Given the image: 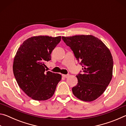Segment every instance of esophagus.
Returning a JSON list of instances; mask_svg holds the SVG:
<instances>
[{
  "label": "esophagus",
  "instance_id": "1",
  "mask_svg": "<svg viewBox=\"0 0 126 126\" xmlns=\"http://www.w3.org/2000/svg\"><path fill=\"white\" fill-rule=\"evenodd\" d=\"M62 76L64 78H67L69 76V74H62Z\"/></svg>",
  "mask_w": 126,
  "mask_h": 126
}]
</instances>
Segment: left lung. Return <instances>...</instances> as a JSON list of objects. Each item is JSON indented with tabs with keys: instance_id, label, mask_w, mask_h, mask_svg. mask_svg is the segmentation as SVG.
Returning <instances> with one entry per match:
<instances>
[{
	"instance_id": "left-lung-1",
	"label": "left lung",
	"mask_w": 126,
	"mask_h": 126,
	"mask_svg": "<svg viewBox=\"0 0 126 126\" xmlns=\"http://www.w3.org/2000/svg\"><path fill=\"white\" fill-rule=\"evenodd\" d=\"M71 47L77 60L80 61L83 73L76 76L73 94L82 101H94L103 93L112 78L113 61L109 49L98 38L92 35L62 37Z\"/></svg>"
}]
</instances>
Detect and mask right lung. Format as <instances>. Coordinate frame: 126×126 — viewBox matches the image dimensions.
<instances>
[{
    "label": "right lung",
    "mask_w": 126,
    "mask_h": 126,
    "mask_svg": "<svg viewBox=\"0 0 126 126\" xmlns=\"http://www.w3.org/2000/svg\"><path fill=\"white\" fill-rule=\"evenodd\" d=\"M61 37L39 35L29 38L21 44L14 57L13 70L20 88L35 101H45L54 94L61 80L60 74L46 72L45 62Z\"/></svg>",
    "instance_id": "add662e5"
}]
</instances>
